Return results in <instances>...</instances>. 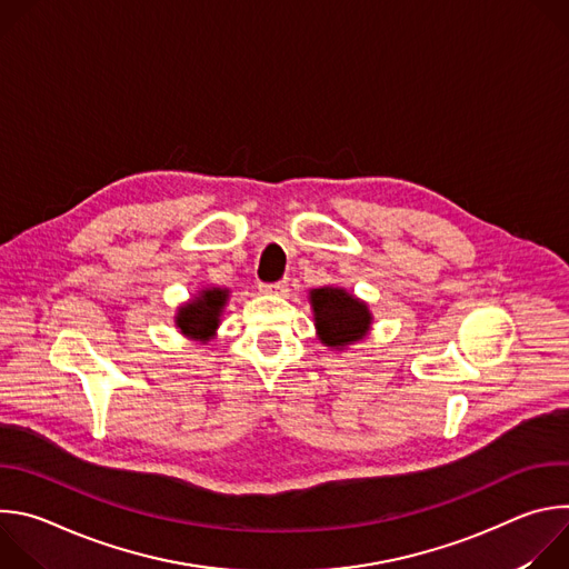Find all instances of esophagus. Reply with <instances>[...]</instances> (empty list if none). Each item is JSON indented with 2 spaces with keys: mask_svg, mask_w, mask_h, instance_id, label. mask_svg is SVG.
<instances>
[{
  "mask_svg": "<svg viewBox=\"0 0 569 569\" xmlns=\"http://www.w3.org/2000/svg\"><path fill=\"white\" fill-rule=\"evenodd\" d=\"M259 290L266 295H286L288 281H274V283H259Z\"/></svg>",
  "mask_w": 569,
  "mask_h": 569,
  "instance_id": "obj_1",
  "label": "esophagus"
}]
</instances>
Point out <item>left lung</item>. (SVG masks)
Listing matches in <instances>:
<instances>
[{"mask_svg": "<svg viewBox=\"0 0 569 569\" xmlns=\"http://www.w3.org/2000/svg\"><path fill=\"white\" fill-rule=\"evenodd\" d=\"M310 306L321 345L345 349L369 333L371 312L367 303L349 295L345 288L323 286L310 290Z\"/></svg>", "mask_w": 569, "mask_h": 569, "instance_id": "obj_1", "label": "left lung"}]
</instances>
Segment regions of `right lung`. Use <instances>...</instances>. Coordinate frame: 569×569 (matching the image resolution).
Segmentation results:
<instances>
[{
	"label": "right lung",
	"mask_w": 569,
	"mask_h": 569,
	"mask_svg": "<svg viewBox=\"0 0 569 569\" xmlns=\"http://www.w3.org/2000/svg\"><path fill=\"white\" fill-rule=\"evenodd\" d=\"M229 290L227 288H202L191 301L178 308L176 315V327L193 340L207 342L213 338L218 323H220V312L227 303Z\"/></svg>",
	"instance_id": "1"
}]
</instances>
